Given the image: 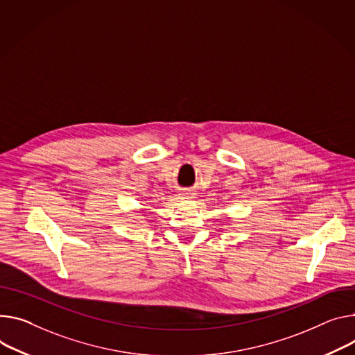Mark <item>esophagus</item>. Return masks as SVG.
<instances>
[{"instance_id":"esophagus-1","label":"esophagus","mask_w":355,"mask_h":355,"mask_svg":"<svg viewBox=\"0 0 355 355\" xmlns=\"http://www.w3.org/2000/svg\"><path fill=\"white\" fill-rule=\"evenodd\" d=\"M181 198L182 200H194L196 198V192L192 191V189H189V188H187V189H184L181 192Z\"/></svg>"}]
</instances>
